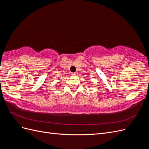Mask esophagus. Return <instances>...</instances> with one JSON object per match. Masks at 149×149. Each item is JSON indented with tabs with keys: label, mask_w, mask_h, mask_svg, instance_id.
<instances>
[{
	"label": "esophagus",
	"mask_w": 149,
	"mask_h": 149,
	"mask_svg": "<svg viewBox=\"0 0 149 149\" xmlns=\"http://www.w3.org/2000/svg\"><path fill=\"white\" fill-rule=\"evenodd\" d=\"M78 74V72H74V73H72V75L73 76H77Z\"/></svg>",
	"instance_id": "esophagus-1"
}]
</instances>
